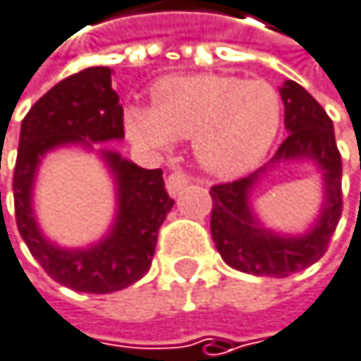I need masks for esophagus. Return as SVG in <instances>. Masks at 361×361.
Wrapping results in <instances>:
<instances>
[{"label": "esophagus", "mask_w": 361, "mask_h": 361, "mask_svg": "<svg viewBox=\"0 0 361 361\" xmlns=\"http://www.w3.org/2000/svg\"><path fill=\"white\" fill-rule=\"evenodd\" d=\"M187 185H189V176H187L183 170L172 172V174L166 178V187H168V193H170V195H178Z\"/></svg>", "instance_id": "1"}]
</instances>
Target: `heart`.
<instances>
[{
    "label": "heart",
    "instance_id": "heart-1",
    "mask_svg": "<svg viewBox=\"0 0 361 361\" xmlns=\"http://www.w3.org/2000/svg\"><path fill=\"white\" fill-rule=\"evenodd\" d=\"M279 125L281 95L270 82L223 74L164 78L153 87V108L125 110L133 142L168 149L176 138H193L197 161L219 176L257 166L272 147Z\"/></svg>",
    "mask_w": 361,
    "mask_h": 361
}]
</instances>
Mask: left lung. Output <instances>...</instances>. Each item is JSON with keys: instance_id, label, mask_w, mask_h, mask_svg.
<instances>
[{"instance_id": "obj_1", "label": "left lung", "mask_w": 361, "mask_h": 361, "mask_svg": "<svg viewBox=\"0 0 361 361\" xmlns=\"http://www.w3.org/2000/svg\"><path fill=\"white\" fill-rule=\"evenodd\" d=\"M281 97L285 104V129L289 133L272 157V164L310 157L324 170L326 202L312 230L293 238L259 228L249 206V191L259 180L264 168L238 180L210 187V232L223 262L247 274L274 279L300 272L322 259L343 214V159L332 118L317 99L293 80L283 85Z\"/></svg>"}]
</instances>
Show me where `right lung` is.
<instances>
[{"label": "right lung", "instance_id": "add662e5", "mask_svg": "<svg viewBox=\"0 0 361 361\" xmlns=\"http://www.w3.org/2000/svg\"><path fill=\"white\" fill-rule=\"evenodd\" d=\"M125 136L123 106L110 85V68H87L44 93L20 123L14 166L16 228L31 255L53 281L85 293H112L140 281L155 255L159 228L174 200L161 170H145L116 153H104L118 183V214L99 245L66 251L35 225L31 189L44 153L70 142H106ZM1 195V193H0Z\"/></svg>", "mask_w": 361, "mask_h": 361}]
</instances>
